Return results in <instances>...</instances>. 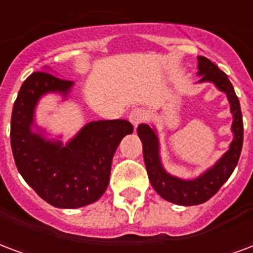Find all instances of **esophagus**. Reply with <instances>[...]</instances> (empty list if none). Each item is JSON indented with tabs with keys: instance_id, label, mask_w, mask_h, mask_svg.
Wrapping results in <instances>:
<instances>
[{
	"instance_id": "obj_1",
	"label": "esophagus",
	"mask_w": 253,
	"mask_h": 253,
	"mask_svg": "<svg viewBox=\"0 0 253 253\" xmlns=\"http://www.w3.org/2000/svg\"><path fill=\"white\" fill-rule=\"evenodd\" d=\"M146 118H147L146 111L142 110V108H135V110H132L130 112V122L134 125V127H138L141 123H143L146 121Z\"/></svg>"
}]
</instances>
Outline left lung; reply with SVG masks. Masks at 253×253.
<instances>
[{
  "label": "left lung",
  "instance_id": "obj_1",
  "mask_svg": "<svg viewBox=\"0 0 253 253\" xmlns=\"http://www.w3.org/2000/svg\"><path fill=\"white\" fill-rule=\"evenodd\" d=\"M198 75L200 82H212L220 91H224L231 103V111L233 114L232 131L235 134L229 150L222 155L212 169L192 181L175 178L165 171L160 160V145L155 131L147 125L138 126V135L143 143V158L149 179L153 188L166 201L177 205H198L213 197L221 188L226 179L231 177L236 168L243 147V117L239 98L233 89V85L221 69L204 56H198Z\"/></svg>",
  "mask_w": 253,
  "mask_h": 253
}]
</instances>
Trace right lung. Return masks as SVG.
<instances>
[{
  "label": "right lung",
  "instance_id": "add662e5",
  "mask_svg": "<svg viewBox=\"0 0 253 253\" xmlns=\"http://www.w3.org/2000/svg\"><path fill=\"white\" fill-rule=\"evenodd\" d=\"M72 82L44 71L33 72L13 106L10 145L22 178L56 208L85 207L106 192L114 153L122 138L134 131L123 119L91 122L68 145L48 142L31 131L37 100L46 92L67 95Z\"/></svg>",
  "mask_w": 253,
  "mask_h": 253
}]
</instances>
